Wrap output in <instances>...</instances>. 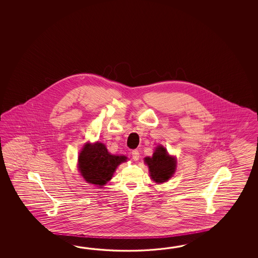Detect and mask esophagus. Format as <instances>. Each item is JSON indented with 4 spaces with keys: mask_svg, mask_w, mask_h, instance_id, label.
<instances>
[{
    "mask_svg": "<svg viewBox=\"0 0 258 258\" xmlns=\"http://www.w3.org/2000/svg\"><path fill=\"white\" fill-rule=\"evenodd\" d=\"M132 157H133V159L134 160H138L139 159V157H140V155H139V151L137 150V149H135V150H133L132 151Z\"/></svg>",
    "mask_w": 258,
    "mask_h": 258,
    "instance_id": "1",
    "label": "esophagus"
}]
</instances>
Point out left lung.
I'll return each mask as SVG.
<instances>
[{"label": "left lung", "instance_id": "obj_1", "mask_svg": "<svg viewBox=\"0 0 258 258\" xmlns=\"http://www.w3.org/2000/svg\"><path fill=\"white\" fill-rule=\"evenodd\" d=\"M148 164L150 176L156 182H164L173 175L176 169V160L167 153L163 147L156 148L151 158L145 159Z\"/></svg>", "mask_w": 258, "mask_h": 258}]
</instances>
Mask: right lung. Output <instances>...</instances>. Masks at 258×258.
Instances as JSON below:
<instances>
[{
  "instance_id": "obj_1",
  "label": "right lung",
  "mask_w": 258,
  "mask_h": 258,
  "mask_svg": "<svg viewBox=\"0 0 258 258\" xmlns=\"http://www.w3.org/2000/svg\"><path fill=\"white\" fill-rule=\"evenodd\" d=\"M126 159L124 156L110 155L101 143L87 144L79 155V170L88 182L102 186L111 179L116 168Z\"/></svg>"
}]
</instances>
